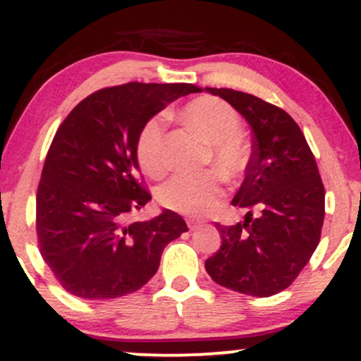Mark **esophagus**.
Here are the masks:
<instances>
[{
	"mask_svg": "<svg viewBox=\"0 0 361 361\" xmlns=\"http://www.w3.org/2000/svg\"><path fill=\"white\" fill-rule=\"evenodd\" d=\"M187 226H189L190 231H194V230H197L200 226V221H197L194 219H189V220H187Z\"/></svg>",
	"mask_w": 361,
	"mask_h": 361,
	"instance_id": "1",
	"label": "esophagus"
}]
</instances>
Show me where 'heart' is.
<instances>
[{
  "label": "heart",
  "instance_id": "obj_1",
  "mask_svg": "<svg viewBox=\"0 0 361 361\" xmlns=\"http://www.w3.org/2000/svg\"><path fill=\"white\" fill-rule=\"evenodd\" d=\"M184 118L212 145V164L226 179H233L248 164V147L241 141V118L230 103L219 97H200L184 106ZM166 116H152L137 137V161L146 174L161 176L164 157ZM224 185L215 172L176 174L157 190V200L166 209L192 216H205L219 209Z\"/></svg>",
  "mask_w": 361,
  "mask_h": 361
}]
</instances>
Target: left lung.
Masks as SVG:
<instances>
[{
	"label": "left lung",
	"instance_id": "obj_1",
	"mask_svg": "<svg viewBox=\"0 0 361 361\" xmlns=\"http://www.w3.org/2000/svg\"><path fill=\"white\" fill-rule=\"evenodd\" d=\"M205 92L228 102L253 131L246 177L231 200L248 214L243 224H216L221 246L205 269L226 289L268 298L293 284L320 241L325 190L317 162L284 110L231 88ZM253 208L260 210L258 219Z\"/></svg>",
	"mask_w": 361,
	"mask_h": 361
}]
</instances>
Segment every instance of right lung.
I'll list each match as a JSON object with an SVG mask.
<instances>
[{"instance_id":"add662e5","label":"right lung","mask_w":361,"mask_h":361,"mask_svg":"<svg viewBox=\"0 0 361 361\" xmlns=\"http://www.w3.org/2000/svg\"><path fill=\"white\" fill-rule=\"evenodd\" d=\"M190 83H140L102 88L62 121L49 147L36 197L37 243L67 293L116 299L156 274L166 245L187 231L179 214L147 221L130 214L151 200L137 164V137L147 121Z\"/></svg>"}]
</instances>
